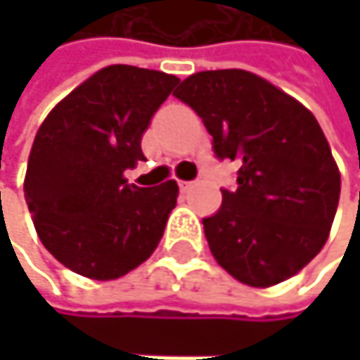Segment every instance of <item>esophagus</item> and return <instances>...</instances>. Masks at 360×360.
<instances>
[{
    "label": "esophagus",
    "mask_w": 360,
    "mask_h": 360,
    "mask_svg": "<svg viewBox=\"0 0 360 360\" xmlns=\"http://www.w3.org/2000/svg\"><path fill=\"white\" fill-rule=\"evenodd\" d=\"M194 186H196L194 181H181V184H179V188H181V192H190Z\"/></svg>",
    "instance_id": "34e87169"
}]
</instances>
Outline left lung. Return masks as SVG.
I'll return each mask as SVG.
<instances>
[{"label": "left lung", "mask_w": 360, "mask_h": 360, "mask_svg": "<svg viewBox=\"0 0 360 360\" xmlns=\"http://www.w3.org/2000/svg\"><path fill=\"white\" fill-rule=\"evenodd\" d=\"M238 162V190H222L205 238L218 266L250 287L298 274L328 240L341 174L315 116L292 94L242 68L200 71L174 90Z\"/></svg>", "instance_id": "1"}]
</instances>
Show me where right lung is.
I'll return each instance as SVG.
<instances>
[{"mask_svg": "<svg viewBox=\"0 0 360 360\" xmlns=\"http://www.w3.org/2000/svg\"><path fill=\"white\" fill-rule=\"evenodd\" d=\"M179 77L112 64L90 75L38 127L23 181L43 246L68 270L114 281L158 248L179 186H129L142 134Z\"/></svg>", "mask_w": 360, "mask_h": 360, "instance_id": "1", "label": "right lung"}]
</instances>
